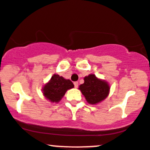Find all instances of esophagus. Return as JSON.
Instances as JSON below:
<instances>
[{
    "instance_id": "obj_1",
    "label": "esophagus",
    "mask_w": 150,
    "mask_h": 150,
    "mask_svg": "<svg viewBox=\"0 0 150 150\" xmlns=\"http://www.w3.org/2000/svg\"><path fill=\"white\" fill-rule=\"evenodd\" d=\"M74 85H75V88L78 87V82H74Z\"/></svg>"
}]
</instances>
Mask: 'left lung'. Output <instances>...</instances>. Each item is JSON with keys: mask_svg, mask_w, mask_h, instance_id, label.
Here are the masks:
<instances>
[{"mask_svg": "<svg viewBox=\"0 0 150 150\" xmlns=\"http://www.w3.org/2000/svg\"><path fill=\"white\" fill-rule=\"evenodd\" d=\"M84 80V82L80 84L79 89L89 104H98L108 96L110 87L105 80L98 78L94 74L85 76Z\"/></svg>", "mask_w": 150, "mask_h": 150, "instance_id": "obj_1", "label": "left lung"}]
</instances>
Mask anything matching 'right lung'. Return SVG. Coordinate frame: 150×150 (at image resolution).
I'll return each mask as SVG.
<instances>
[{
  "instance_id": "add662e5",
  "label": "right lung",
  "mask_w": 150,
  "mask_h": 150,
  "mask_svg": "<svg viewBox=\"0 0 150 150\" xmlns=\"http://www.w3.org/2000/svg\"><path fill=\"white\" fill-rule=\"evenodd\" d=\"M74 87L73 83L57 74H54L51 79L42 87L45 98L52 103H59L68 89Z\"/></svg>"
}]
</instances>
